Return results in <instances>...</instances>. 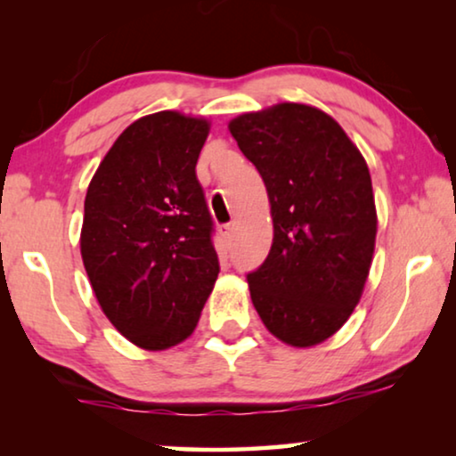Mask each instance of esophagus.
Wrapping results in <instances>:
<instances>
[{
  "label": "esophagus",
  "mask_w": 456,
  "mask_h": 456,
  "mask_svg": "<svg viewBox=\"0 0 456 456\" xmlns=\"http://www.w3.org/2000/svg\"><path fill=\"white\" fill-rule=\"evenodd\" d=\"M220 234H222V239L224 240H230V239H232V224H222V226H220Z\"/></svg>",
  "instance_id": "obj_1"
}]
</instances>
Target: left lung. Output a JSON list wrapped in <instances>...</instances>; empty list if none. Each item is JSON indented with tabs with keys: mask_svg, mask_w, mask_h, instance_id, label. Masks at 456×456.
<instances>
[{
	"mask_svg": "<svg viewBox=\"0 0 456 456\" xmlns=\"http://www.w3.org/2000/svg\"><path fill=\"white\" fill-rule=\"evenodd\" d=\"M272 205L273 242L247 273L265 328L314 346L338 332L363 292L376 247L371 176L340 124L303 103H278L230 122Z\"/></svg>",
	"mask_w": 456,
	"mask_h": 456,
	"instance_id": "8db88e82",
	"label": "left lung"
}]
</instances>
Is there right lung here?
Returning <instances> with one entry per match:
<instances>
[{
    "mask_svg": "<svg viewBox=\"0 0 456 456\" xmlns=\"http://www.w3.org/2000/svg\"><path fill=\"white\" fill-rule=\"evenodd\" d=\"M208 133V122L178 111L141 118L118 136L86 191V276L118 332L147 351L192 334L220 273L195 172Z\"/></svg>",
    "mask_w": 456,
    "mask_h": 456,
    "instance_id": "obj_1",
    "label": "right lung"
}]
</instances>
